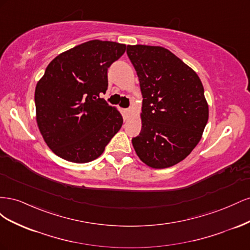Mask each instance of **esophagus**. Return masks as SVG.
I'll list each match as a JSON object with an SVG mask.
<instances>
[{"label": "esophagus", "mask_w": 250, "mask_h": 250, "mask_svg": "<svg viewBox=\"0 0 250 250\" xmlns=\"http://www.w3.org/2000/svg\"><path fill=\"white\" fill-rule=\"evenodd\" d=\"M131 116V110L130 109H124L123 110V117H124V120H128L130 118Z\"/></svg>", "instance_id": "1"}]
</instances>
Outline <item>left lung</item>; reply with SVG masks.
<instances>
[{
	"instance_id": "obj_1",
	"label": "left lung",
	"mask_w": 250,
	"mask_h": 250,
	"mask_svg": "<svg viewBox=\"0 0 250 250\" xmlns=\"http://www.w3.org/2000/svg\"><path fill=\"white\" fill-rule=\"evenodd\" d=\"M143 96L142 130L132 139L140 160L154 169L178 164L201 140L208 105L198 75L169 50L127 46Z\"/></svg>"
}]
</instances>
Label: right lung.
Returning a JSON list of instances; mask_svg holds the SVG:
<instances>
[{"instance_id":"add662e5","label":"right lung","mask_w":250,"mask_h":250,"mask_svg":"<svg viewBox=\"0 0 250 250\" xmlns=\"http://www.w3.org/2000/svg\"><path fill=\"white\" fill-rule=\"evenodd\" d=\"M126 44L94 40L56 56L35 88L36 122L49 148L65 161L99 157L123 124L120 111L100 98L107 70Z\"/></svg>"}]
</instances>
